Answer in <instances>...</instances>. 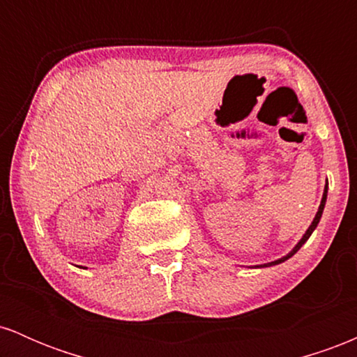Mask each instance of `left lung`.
I'll list each match as a JSON object with an SVG mask.
<instances>
[{
	"mask_svg": "<svg viewBox=\"0 0 357 357\" xmlns=\"http://www.w3.org/2000/svg\"><path fill=\"white\" fill-rule=\"evenodd\" d=\"M326 199H327V186H326V190H324V196H322V202H321V206H319V211H317V215H315V218H314V221H312V225H310V227H309V230H307V231H305V235H304V236H302V240H301V241H298V243L296 245V248H294V250H292V252H290V253H289V255H287V257H284V258H280V260H275V261H272V264H267V265H265V267H270V265H277V264H282V261H285V260H287V258H290V257H292V255H294V253H297V252H298V248H301V247H302V245H304V243H305V241H307V240H309V236H310V235H312V231L315 230V227H317L319 220H321V216H322V211H324V204H326Z\"/></svg>",
	"mask_w": 357,
	"mask_h": 357,
	"instance_id": "obj_1",
	"label": "left lung"
}]
</instances>
